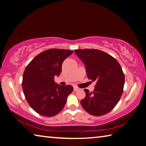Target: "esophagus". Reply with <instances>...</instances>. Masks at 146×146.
Masks as SVG:
<instances>
[{
	"label": "esophagus",
	"mask_w": 146,
	"mask_h": 146,
	"mask_svg": "<svg viewBox=\"0 0 146 146\" xmlns=\"http://www.w3.org/2000/svg\"><path fill=\"white\" fill-rule=\"evenodd\" d=\"M80 89L78 88V87H74V91H78V90Z\"/></svg>",
	"instance_id": "esophagus-1"
}]
</instances>
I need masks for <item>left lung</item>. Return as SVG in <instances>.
<instances>
[{
  "mask_svg": "<svg viewBox=\"0 0 146 146\" xmlns=\"http://www.w3.org/2000/svg\"><path fill=\"white\" fill-rule=\"evenodd\" d=\"M86 66L88 78L96 81L94 91L85 89L86 97L80 101L84 109L94 116L105 115L117 104L123 92L124 75L117 60L95 49L75 50Z\"/></svg>",
  "mask_w": 146,
  "mask_h": 146,
  "instance_id": "obj_1",
  "label": "left lung"
}]
</instances>
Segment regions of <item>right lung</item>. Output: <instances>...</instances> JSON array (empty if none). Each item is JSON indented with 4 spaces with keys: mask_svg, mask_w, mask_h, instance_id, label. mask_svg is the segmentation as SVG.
<instances>
[{
    "mask_svg": "<svg viewBox=\"0 0 146 146\" xmlns=\"http://www.w3.org/2000/svg\"><path fill=\"white\" fill-rule=\"evenodd\" d=\"M72 50L49 49L40 53L31 60L23 75L22 89L26 100L39 114L52 117L61 111L67 97L73 91L70 85L62 86L55 83L64 60Z\"/></svg>",
    "mask_w": 146,
    "mask_h": 146,
    "instance_id": "add662e5",
    "label": "right lung"
}]
</instances>
